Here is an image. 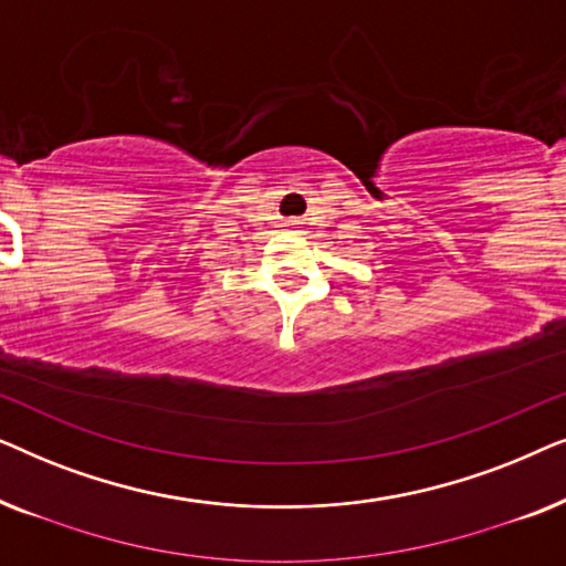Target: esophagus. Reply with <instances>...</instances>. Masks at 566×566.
<instances>
[{"label":"esophagus","mask_w":566,"mask_h":566,"mask_svg":"<svg viewBox=\"0 0 566 566\" xmlns=\"http://www.w3.org/2000/svg\"><path fill=\"white\" fill-rule=\"evenodd\" d=\"M289 227H296V221H291V223H289Z\"/></svg>","instance_id":"obj_1"}]
</instances>
